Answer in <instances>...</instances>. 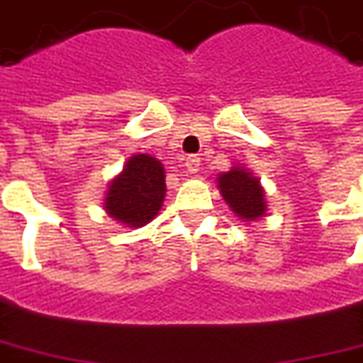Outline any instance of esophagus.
Listing matches in <instances>:
<instances>
[{"label": "esophagus", "mask_w": 363, "mask_h": 363, "mask_svg": "<svg viewBox=\"0 0 363 363\" xmlns=\"http://www.w3.org/2000/svg\"><path fill=\"white\" fill-rule=\"evenodd\" d=\"M199 165H201V160H199L198 155H189L186 160V167L189 174H198Z\"/></svg>", "instance_id": "esophagus-1"}]
</instances>
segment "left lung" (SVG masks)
<instances>
[{"instance_id":"8db88e82","label":"left lung","mask_w":363,"mask_h":363,"mask_svg":"<svg viewBox=\"0 0 363 363\" xmlns=\"http://www.w3.org/2000/svg\"><path fill=\"white\" fill-rule=\"evenodd\" d=\"M221 198L230 206V210L244 221L264 218L267 211L266 191L259 179L242 165H233L230 172H223L216 177Z\"/></svg>"}]
</instances>
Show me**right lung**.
<instances>
[{
    "label": "right lung",
    "instance_id": "add662e5",
    "mask_svg": "<svg viewBox=\"0 0 363 363\" xmlns=\"http://www.w3.org/2000/svg\"><path fill=\"white\" fill-rule=\"evenodd\" d=\"M165 198V169L157 157L135 153L109 182L104 210L125 228H142L157 216Z\"/></svg>",
    "mask_w": 363,
    "mask_h": 363
}]
</instances>
